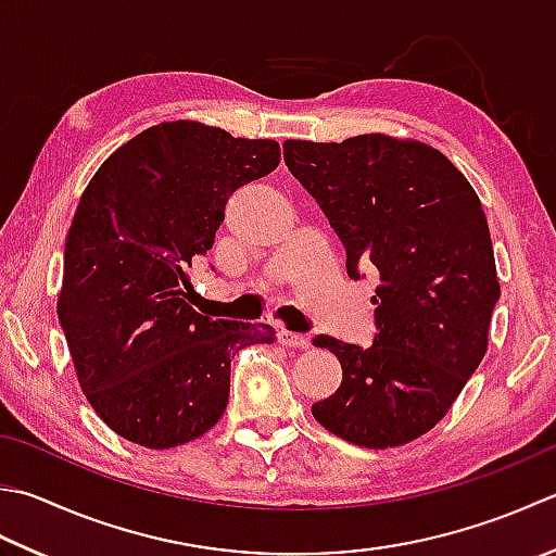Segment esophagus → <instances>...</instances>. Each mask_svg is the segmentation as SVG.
Here are the masks:
<instances>
[{
	"instance_id": "1",
	"label": "esophagus",
	"mask_w": 556,
	"mask_h": 556,
	"mask_svg": "<svg viewBox=\"0 0 556 556\" xmlns=\"http://www.w3.org/2000/svg\"><path fill=\"white\" fill-rule=\"evenodd\" d=\"M279 342L289 346V350H306L308 346V337L306 334H299V332H289V330H281L279 332Z\"/></svg>"
}]
</instances>
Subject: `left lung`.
Here are the masks:
<instances>
[{"mask_svg": "<svg viewBox=\"0 0 556 556\" xmlns=\"http://www.w3.org/2000/svg\"><path fill=\"white\" fill-rule=\"evenodd\" d=\"M285 163L346 250V275H378L376 334L358 346L313 337L342 386L313 405L334 437L390 448L437 427L486 352L502 289L482 202L441 151L358 135L285 141Z\"/></svg>", "mask_w": 556, "mask_h": 556, "instance_id": "1", "label": "left lung"}]
</instances>
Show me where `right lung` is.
<instances>
[{
	"mask_svg": "<svg viewBox=\"0 0 556 556\" xmlns=\"http://www.w3.org/2000/svg\"><path fill=\"white\" fill-rule=\"evenodd\" d=\"M275 139L161 123L96 170L64 245L58 318L96 415L144 448L200 439L222 419L231 356L269 325L212 320L185 301L231 194L277 168Z\"/></svg>",
	"mask_w": 556,
	"mask_h": 556,
	"instance_id": "right-lung-1",
	"label": "right lung"
}]
</instances>
